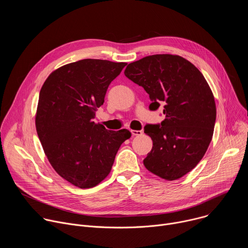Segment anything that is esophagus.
Returning a JSON list of instances; mask_svg holds the SVG:
<instances>
[{
	"label": "esophagus",
	"mask_w": 248,
	"mask_h": 248,
	"mask_svg": "<svg viewBox=\"0 0 248 248\" xmlns=\"http://www.w3.org/2000/svg\"><path fill=\"white\" fill-rule=\"evenodd\" d=\"M131 134L133 136H138V135H142L143 131L142 130H131Z\"/></svg>",
	"instance_id": "esophagus-1"
}]
</instances>
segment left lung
Masks as SVG:
<instances>
[{"mask_svg": "<svg viewBox=\"0 0 248 248\" xmlns=\"http://www.w3.org/2000/svg\"><path fill=\"white\" fill-rule=\"evenodd\" d=\"M124 76L149 94V109L163 106L165 120L146 124L153 147L145 168L167 181L189 172L203 158L213 136L215 99L199 69L176 55H152L128 63Z\"/></svg>", "mask_w": 248, "mask_h": 248, "instance_id": "left-lung-1", "label": "left lung"}]
</instances>
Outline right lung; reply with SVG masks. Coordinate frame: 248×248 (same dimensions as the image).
Returning <instances> with one entry per match:
<instances>
[{
	"mask_svg": "<svg viewBox=\"0 0 248 248\" xmlns=\"http://www.w3.org/2000/svg\"><path fill=\"white\" fill-rule=\"evenodd\" d=\"M126 62L85 59L53 72L44 82L35 124L54 170L72 185L90 188L112 169L118 150L131 136L93 122L110 83Z\"/></svg>",
	"mask_w": 248,
	"mask_h": 248,
	"instance_id": "1",
	"label": "right lung"
}]
</instances>
